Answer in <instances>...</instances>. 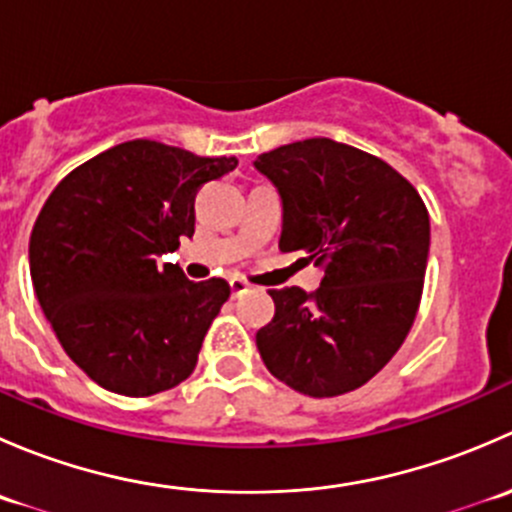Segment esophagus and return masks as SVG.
<instances>
[{"label": "esophagus", "instance_id": "esophagus-1", "mask_svg": "<svg viewBox=\"0 0 512 512\" xmlns=\"http://www.w3.org/2000/svg\"><path fill=\"white\" fill-rule=\"evenodd\" d=\"M250 285H247L245 280H240V277H235V280H230V292L232 297H240V294H245Z\"/></svg>", "mask_w": 512, "mask_h": 512}]
</instances>
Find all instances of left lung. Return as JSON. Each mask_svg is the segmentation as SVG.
<instances>
[{
	"mask_svg": "<svg viewBox=\"0 0 512 512\" xmlns=\"http://www.w3.org/2000/svg\"><path fill=\"white\" fill-rule=\"evenodd\" d=\"M282 198V252L324 267L322 285L270 289L275 317L257 332L272 376L327 399L359 389L399 352L414 324L431 223L414 185L389 163L332 138L255 160Z\"/></svg>",
	"mask_w": 512,
	"mask_h": 512,
	"instance_id": "8db88e82",
	"label": "left lung"
}]
</instances>
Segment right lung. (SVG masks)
Wrapping results in <instances>:
<instances>
[{
    "instance_id": "1",
    "label": "right lung",
    "mask_w": 512,
    "mask_h": 512,
    "mask_svg": "<svg viewBox=\"0 0 512 512\" xmlns=\"http://www.w3.org/2000/svg\"><path fill=\"white\" fill-rule=\"evenodd\" d=\"M235 165L138 138L71 170L44 203L29 240L36 299L98 386L151 396L193 374L230 285L158 257L193 237L195 193Z\"/></svg>"
}]
</instances>
